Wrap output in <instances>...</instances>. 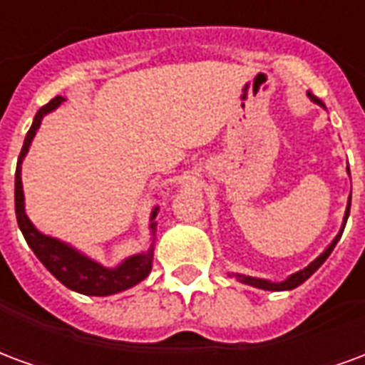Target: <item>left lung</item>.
<instances>
[{
	"label": "left lung",
	"mask_w": 365,
	"mask_h": 365,
	"mask_svg": "<svg viewBox=\"0 0 365 365\" xmlns=\"http://www.w3.org/2000/svg\"><path fill=\"white\" fill-rule=\"evenodd\" d=\"M307 98L312 100L313 104H317V106H321L323 110H327L325 104H323V100H319L317 96H313L312 93H307ZM346 172L350 174V170L346 168ZM350 199H352V190H350V197H348V205H346V210H344V218H342V226L341 230H339V234L334 236V240L331 242V244L327 245L325 251L321 253V255H317V257L313 259L312 263L307 267H304L302 271H296L292 272L290 277H286L284 280H267V279H257V277H247V274H242V272H228L230 277H234V279L237 280V282H242V284H247V286H253V288H261V290H271V292H282V290H294L296 286L304 284L309 277H312L313 272L317 271L323 263L327 261V257L333 253L334 245H336V242L341 240L342 232H344V226H346V220H348V215H350Z\"/></svg>",
	"instance_id": "obj_1"
}]
</instances>
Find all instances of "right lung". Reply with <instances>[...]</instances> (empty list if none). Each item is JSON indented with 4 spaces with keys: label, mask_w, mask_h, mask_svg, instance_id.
I'll return each mask as SVG.
<instances>
[{
    "label": "right lung",
    "mask_w": 365,
    "mask_h": 365,
    "mask_svg": "<svg viewBox=\"0 0 365 365\" xmlns=\"http://www.w3.org/2000/svg\"><path fill=\"white\" fill-rule=\"evenodd\" d=\"M63 96H56L50 100L46 106L38 110V114L34 115L29 133L24 137L23 148L17 160V172H15V212H17L19 228L23 232L26 244L31 245L34 255L40 259V263L52 272L53 277L67 286L73 292L85 294V296H112V294L123 292L131 286L139 284L141 280L148 277V272L153 269V257H155V237H156V215H158V207L150 210V245L147 251L129 255L121 261L120 265L115 267H104L93 257H88L86 253L79 251L77 247L61 242L58 237L48 236L31 222V218L26 217L24 210V191H23V180H21V172H23V160L34 135L38 133L40 123L46 115L52 114L53 110H58L59 104L63 102Z\"/></svg>",
    "instance_id": "obj_1"
}]
</instances>
